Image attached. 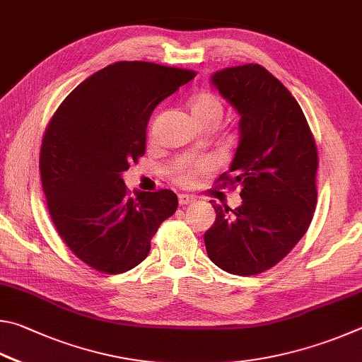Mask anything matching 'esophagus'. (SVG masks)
I'll return each mask as SVG.
<instances>
[{"mask_svg": "<svg viewBox=\"0 0 362 362\" xmlns=\"http://www.w3.org/2000/svg\"><path fill=\"white\" fill-rule=\"evenodd\" d=\"M177 199H180V205H182V206L191 205V204H194L195 200H197L194 197V195H189V194H180V197H177Z\"/></svg>", "mask_w": 362, "mask_h": 362, "instance_id": "34e87169", "label": "esophagus"}]
</instances>
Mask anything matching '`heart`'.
<instances>
[{
    "mask_svg": "<svg viewBox=\"0 0 362 362\" xmlns=\"http://www.w3.org/2000/svg\"><path fill=\"white\" fill-rule=\"evenodd\" d=\"M191 112L195 120H214L219 124L223 117V101L211 92L197 93L191 100ZM210 162H191L181 160L171 170V177L181 186H194L202 180L206 170H210Z\"/></svg>",
    "mask_w": 362,
    "mask_h": 362,
    "instance_id": "b5f03b06",
    "label": "heart"
}]
</instances>
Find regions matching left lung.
Instances as JSON below:
<instances>
[{
    "mask_svg": "<svg viewBox=\"0 0 362 362\" xmlns=\"http://www.w3.org/2000/svg\"><path fill=\"white\" fill-rule=\"evenodd\" d=\"M210 82L240 116V139L224 185H238L235 210L211 205L208 257L233 275L274 267L305 235L316 208L318 152L291 92L255 63L213 73Z\"/></svg>",
    "mask_w": 362,
    "mask_h": 362,
    "instance_id": "1",
    "label": "left lung"
}]
</instances>
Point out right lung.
<instances>
[{
    "mask_svg": "<svg viewBox=\"0 0 362 362\" xmlns=\"http://www.w3.org/2000/svg\"><path fill=\"white\" fill-rule=\"evenodd\" d=\"M194 76L151 62L112 63L82 81L50 120L40 158L47 208L68 248L92 269L136 267L176 211L168 189L130 197L122 173L144 154L154 107Z\"/></svg>",
    "mask_w": 362,
    "mask_h": 362,
    "instance_id": "1",
    "label": "right lung"
}]
</instances>
